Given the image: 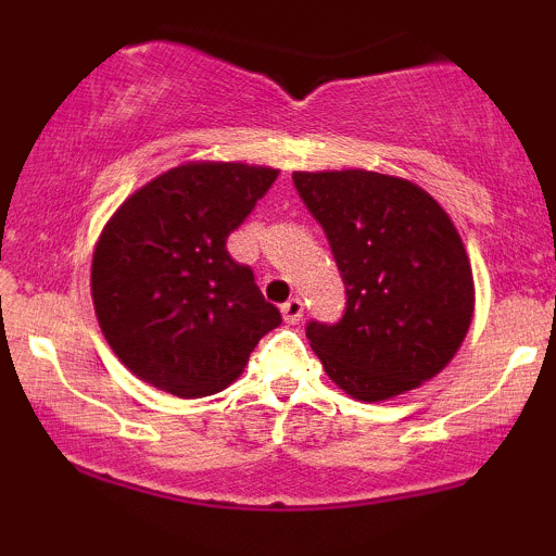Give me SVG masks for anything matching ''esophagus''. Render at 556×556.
Listing matches in <instances>:
<instances>
[{
    "label": "esophagus",
    "instance_id": "34e87169",
    "mask_svg": "<svg viewBox=\"0 0 556 556\" xmlns=\"http://www.w3.org/2000/svg\"><path fill=\"white\" fill-rule=\"evenodd\" d=\"M282 316L287 324H298L303 318V300L290 298L287 303H282Z\"/></svg>",
    "mask_w": 556,
    "mask_h": 556
}]
</instances>
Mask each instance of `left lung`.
<instances>
[{"label":"left lung","instance_id":"obj_1","mask_svg":"<svg viewBox=\"0 0 556 556\" xmlns=\"http://www.w3.org/2000/svg\"><path fill=\"white\" fill-rule=\"evenodd\" d=\"M344 282L340 321H308L311 348L350 397L389 400L437 376L473 318L460 235L418 185L366 169L295 172Z\"/></svg>","mask_w":556,"mask_h":556}]
</instances>
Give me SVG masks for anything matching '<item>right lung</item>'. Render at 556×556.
I'll use <instances>...</instances> for the list:
<instances>
[{
  "label": "right lung",
  "mask_w": 556,
  "mask_h": 556,
  "mask_svg": "<svg viewBox=\"0 0 556 556\" xmlns=\"http://www.w3.org/2000/svg\"><path fill=\"white\" fill-rule=\"evenodd\" d=\"M277 180L248 164H182L132 193L93 251L99 327L132 374L177 397L219 392L282 324L227 238Z\"/></svg>",
  "instance_id": "1"
}]
</instances>
